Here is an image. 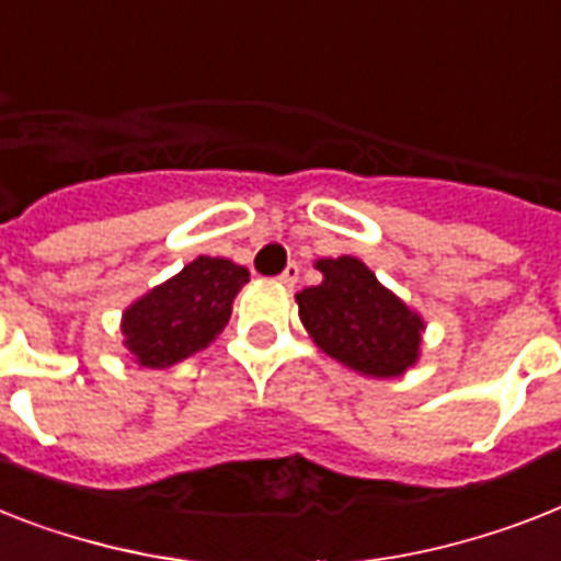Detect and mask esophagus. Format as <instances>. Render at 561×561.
Segmentation results:
<instances>
[{"label":"esophagus","mask_w":561,"mask_h":561,"mask_svg":"<svg viewBox=\"0 0 561 561\" xmlns=\"http://www.w3.org/2000/svg\"><path fill=\"white\" fill-rule=\"evenodd\" d=\"M296 279H299V265H296V262H290V265L285 267V271H282L279 282H282V285H285V288H294Z\"/></svg>","instance_id":"1"}]
</instances>
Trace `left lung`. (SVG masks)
Instances as JSON below:
<instances>
[{
	"label": "left lung",
	"mask_w": 561,
	"mask_h": 561,
	"mask_svg": "<svg viewBox=\"0 0 561 561\" xmlns=\"http://www.w3.org/2000/svg\"><path fill=\"white\" fill-rule=\"evenodd\" d=\"M320 285L296 294L299 320L320 352L366 377L417 366L426 322L357 256L317 259Z\"/></svg>",
	"instance_id": "obj_1"
}]
</instances>
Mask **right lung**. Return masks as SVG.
Listing matches in <instances>:
<instances>
[{
    "instance_id": "right-lung-1",
    "label": "right lung",
    "mask_w": 561,
    "mask_h": 561,
    "mask_svg": "<svg viewBox=\"0 0 561 561\" xmlns=\"http://www.w3.org/2000/svg\"><path fill=\"white\" fill-rule=\"evenodd\" d=\"M244 282H250V271L233 259L198 256L147 290L121 317L123 345L131 363L170 368L207 348L230 322L233 299Z\"/></svg>"
}]
</instances>
